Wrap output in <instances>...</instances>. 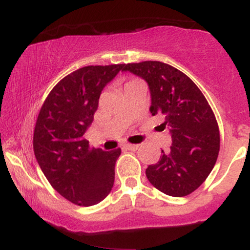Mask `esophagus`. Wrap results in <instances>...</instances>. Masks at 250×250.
Listing matches in <instances>:
<instances>
[{
    "mask_svg": "<svg viewBox=\"0 0 250 250\" xmlns=\"http://www.w3.org/2000/svg\"><path fill=\"white\" fill-rule=\"evenodd\" d=\"M123 148L128 149V150H136V149L139 148V145H130V143H125V145L123 146Z\"/></svg>",
    "mask_w": 250,
    "mask_h": 250,
    "instance_id": "1",
    "label": "esophagus"
}]
</instances>
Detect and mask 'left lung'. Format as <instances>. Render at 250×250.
<instances>
[{
	"label": "left lung",
	"instance_id": "obj_1",
	"mask_svg": "<svg viewBox=\"0 0 250 250\" xmlns=\"http://www.w3.org/2000/svg\"><path fill=\"white\" fill-rule=\"evenodd\" d=\"M125 71L141 77L150 91L151 115L165 121L171 136L168 153L148 166L146 175L169 196L193 193L213 170L220 150L219 125L197 85L182 71L159 61L128 63Z\"/></svg>",
	"mask_w": 250,
	"mask_h": 250
}]
</instances>
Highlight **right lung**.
Instances as JSON below:
<instances>
[{
	"label": "right lung",
	"instance_id": "obj_1",
	"mask_svg": "<svg viewBox=\"0 0 250 250\" xmlns=\"http://www.w3.org/2000/svg\"><path fill=\"white\" fill-rule=\"evenodd\" d=\"M125 65H88L69 74L53 88L37 117L33 145L40 168L57 193L75 205H96L114 186L121 149H90L84 134L103 88Z\"/></svg>",
	"mask_w": 250,
	"mask_h": 250
}]
</instances>
